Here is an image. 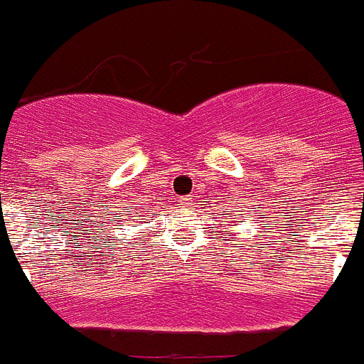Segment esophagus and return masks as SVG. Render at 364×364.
Listing matches in <instances>:
<instances>
[{"label":"esophagus","mask_w":364,"mask_h":364,"mask_svg":"<svg viewBox=\"0 0 364 364\" xmlns=\"http://www.w3.org/2000/svg\"><path fill=\"white\" fill-rule=\"evenodd\" d=\"M193 204V200L189 198V196H184V198H180V205H184V208H188V205Z\"/></svg>","instance_id":"1"}]
</instances>
